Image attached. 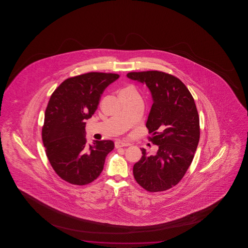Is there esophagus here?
Returning <instances> with one entry per match:
<instances>
[{"instance_id":"1","label":"esophagus","mask_w":248,"mask_h":248,"mask_svg":"<svg viewBox=\"0 0 248 248\" xmlns=\"http://www.w3.org/2000/svg\"><path fill=\"white\" fill-rule=\"evenodd\" d=\"M130 144L128 142H124V141H121V140H118L115 142L116 148H120V147H124V146H129Z\"/></svg>"}]
</instances>
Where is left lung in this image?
<instances>
[{
    "label": "left lung",
    "mask_w": 248,
    "mask_h": 248,
    "mask_svg": "<svg viewBox=\"0 0 248 248\" xmlns=\"http://www.w3.org/2000/svg\"><path fill=\"white\" fill-rule=\"evenodd\" d=\"M127 77L149 89L153 106L146 121L155 155L141 148L142 156L133 168L136 182L151 192L176 186L183 178L200 138L199 117L193 97L183 82L159 71L131 72Z\"/></svg>",
    "instance_id": "8db88e82"
}]
</instances>
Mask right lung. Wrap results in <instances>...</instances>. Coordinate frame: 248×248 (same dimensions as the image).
I'll use <instances>...</instances> for the list:
<instances>
[{"label":"right lung","mask_w":248,"mask_h":248,"mask_svg":"<svg viewBox=\"0 0 248 248\" xmlns=\"http://www.w3.org/2000/svg\"><path fill=\"white\" fill-rule=\"evenodd\" d=\"M119 78L116 74L92 72L67 78L51 95L45 112L42 140L51 167L68 183H92L114 148L112 140L87 145L85 120L94 114L102 92Z\"/></svg>","instance_id":"obj_1"}]
</instances>
